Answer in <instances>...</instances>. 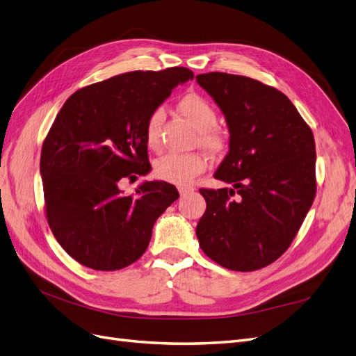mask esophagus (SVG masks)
<instances>
[{
    "label": "esophagus",
    "instance_id": "esophagus-1",
    "mask_svg": "<svg viewBox=\"0 0 356 356\" xmlns=\"http://www.w3.org/2000/svg\"><path fill=\"white\" fill-rule=\"evenodd\" d=\"M195 189L193 188H191V186H180L179 188V193H180V196H186V195H189V193H192Z\"/></svg>",
    "mask_w": 356,
    "mask_h": 356
}]
</instances>
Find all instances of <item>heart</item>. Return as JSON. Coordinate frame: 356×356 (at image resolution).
Returning a JSON list of instances; mask_svg holds the SVG:
<instances>
[{"mask_svg": "<svg viewBox=\"0 0 356 356\" xmlns=\"http://www.w3.org/2000/svg\"><path fill=\"white\" fill-rule=\"evenodd\" d=\"M180 111L189 122L200 130V143L209 151H220L226 143L222 131L216 129L217 115L204 97L198 94H188L179 102ZM163 108H155L145 124V142L151 149H156L160 143V126L163 122ZM207 168V158L198 152H168L158 158L154 164V173L158 179L175 183V185H189Z\"/></svg>", "mask_w": 356, "mask_h": 356, "instance_id": "b5f03b06", "label": "heart"}]
</instances>
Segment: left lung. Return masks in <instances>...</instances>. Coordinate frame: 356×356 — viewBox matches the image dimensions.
<instances>
[{
    "label": "left lung",
    "mask_w": 356,
    "mask_h": 356,
    "mask_svg": "<svg viewBox=\"0 0 356 356\" xmlns=\"http://www.w3.org/2000/svg\"><path fill=\"white\" fill-rule=\"evenodd\" d=\"M226 117L229 152L214 177L232 188L200 189L207 209L196 226L207 257L255 271L291 246L315 198V142L283 92L255 79L196 76Z\"/></svg>",
    "instance_id": "obj_1"
}]
</instances>
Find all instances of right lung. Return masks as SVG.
Returning <instances> with one entry per match:
<instances>
[{
	"label": "right lung",
	"instance_id": "1",
	"mask_svg": "<svg viewBox=\"0 0 356 356\" xmlns=\"http://www.w3.org/2000/svg\"><path fill=\"white\" fill-rule=\"evenodd\" d=\"M192 79L186 67L129 72L79 89L64 102L39 170L48 225L79 264L114 271L147 251L154 222L179 192L154 180L126 196L118 181L149 173L145 124L171 90Z\"/></svg>",
	"mask_w": 356,
	"mask_h": 356
}]
</instances>
